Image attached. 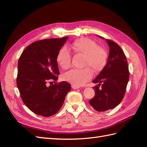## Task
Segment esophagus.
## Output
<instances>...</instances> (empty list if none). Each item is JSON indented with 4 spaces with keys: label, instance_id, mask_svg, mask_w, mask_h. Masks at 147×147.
Here are the masks:
<instances>
[{
    "label": "esophagus",
    "instance_id": "esophagus-1",
    "mask_svg": "<svg viewBox=\"0 0 147 147\" xmlns=\"http://www.w3.org/2000/svg\"><path fill=\"white\" fill-rule=\"evenodd\" d=\"M71 88H72L73 89H77L78 88H80V86H75V85H72V86H71Z\"/></svg>",
    "mask_w": 147,
    "mask_h": 147
}]
</instances>
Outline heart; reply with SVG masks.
<instances>
[{
    "instance_id": "heart-1",
    "label": "heart",
    "mask_w": 147,
    "mask_h": 147,
    "mask_svg": "<svg viewBox=\"0 0 147 147\" xmlns=\"http://www.w3.org/2000/svg\"><path fill=\"white\" fill-rule=\"evenodd\" d=\"M67 49L75 54L83 56V66H87L82 69H71L63 74V80L73 85L80 86L91 80L92 73L90 68L97 73L106 65L108 58L106 51L91 39L81 38L69 45ZM68 50L62 48L56 56V61L63 69H68L71 66V56Z\"/></svg>"
}]
</instances>
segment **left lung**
I'll list each match as a JSON object with an SVG mask.
<instances>
[{
  "label": "left lung",
  "instance_id": "left-lung-1",
  "mask_svg": "<svg viewBox=\"0 0 147 147\" xmlns=\"http://www.w3.org/2000/svg\"><path fill=\"white\" fill-rule=\"evenodd\" d=\"M101 38L103 37L100 36ZM109 54L104 68L92 82L95 96L89 101L97 111L104 112L114 109L120 103L126 91L129 71L126 56L119 45L107 39Z\"/></svg>",
  "mask_w": 147,
  "mask_h": 147
}]
</instances>
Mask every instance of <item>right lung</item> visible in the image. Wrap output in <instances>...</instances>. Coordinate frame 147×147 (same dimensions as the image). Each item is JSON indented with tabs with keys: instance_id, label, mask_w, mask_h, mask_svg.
<instances>
[{
	"instance_id": "1",
	"label": "right lung",
	"mask_w": 147,
	"mask_h": 147,
	"mask_svg": "<svg viewBox=\"0 0 147 147\" xmlns=\"http://www.w3.org/2000/svg\"><path fill=\"white\" fill-rule=\"evenodd\" d=\"M68 37L33 42L22 52L18 62L17 85L22 101L30 110L43 117L55 114L61 107L71 85L59 83L56 56ZM55 82L47 86V82Z\"/></svg>"
}]
</instances>
